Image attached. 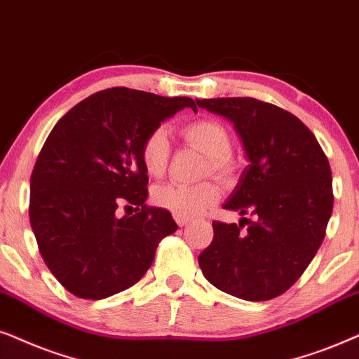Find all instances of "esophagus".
I'll list each match as a JSON object with an SVG mask.
<instances>
[{
  "instance_id": "esophagus-1",
  "label": "esophagus",
  "mask_w": 359,
  "mask_h": 359,
  "mask_svg": "<svg viewBox=\"0 0 359 359\" xmlns=\"http://www.w3.org/2000/svg\"><path fill=\"white\" fill-rule=\"evenodd\" d=\"M175 222H177V224H179V226H185V224H187L190 219L185 218V217H179V215H175Z\"/></svg>"
}]
</instances>
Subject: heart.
<instances>
[{
  "label": "heart",
  "mask_w": 359,
  "mask_h": 359,
  "mask_svg": "<svg viewBox=\"0 0 359 359\" xmlns=\"http://www.w3.org/2000/svg\"><path fill=\"white\" fill-rule=\"evenodd\" d=\"M182 137L185 142L202 151L207 156L205 174H212L215 179L228 182L235 175L236 165L233 157L231 133L218 119H198L189 123L182 128ZM170 144L169 136L164 128H156L141 146V162L144 170L151 177H162L169 162ZM219 198L218 189L212 182H203L198 185H177L164 184L154 189L152 200L159 207L169 210L179 217L192 218L212 207Z\"/></svg>",
  "instance_id": "heart-1"
}]
</instances>
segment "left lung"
Returning <instances> with one entry per match:
<instances>
[{"label":"left lung","mask_w":359,"mask_h":359,"mask_svg":"<svg viewBox=\"0 0 359 359\" xmlns=\"http://www.w3.org/2000/svg\"><path fill=\"white\" fill-rule=\"evenodd\" d=\"M197 104L235 123L251 164L223 208L255 217L240 224L213 222L200 269L229 295L271 300L292 287L322 245L333 210L328 159L313 133L276 104L251 97Z\"/></svg>","instance_id":"obj_1"}]
</instances>
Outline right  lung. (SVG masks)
<instances>
[{
    "label": "right lung",
    "instance_id": "right-lung-1",
    "mask_svg": "<svg viewBox=\"0 0 359 359\" xmlns=\"http://www.w3.org/2000/svg\"><path fill=\"white\" fill-rule=\"evenodd\" d=\"M197 104L124 87L90 95L62 116L31 175L29 218L55 279L80 299L100 300L135 285L177 223L147 207L141 146L175 111ZM135 204L133 217H116Z\"/></svg>",
    "mask_w": 359,
    "mask_h": 359
}]
</instances>
